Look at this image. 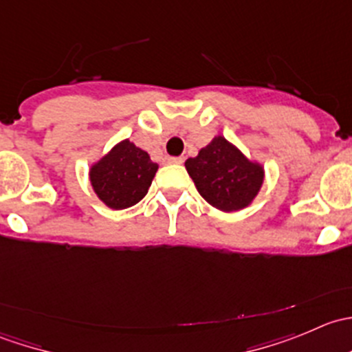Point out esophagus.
<instances>
[{
    "label": "esophagus",
    "instance_id": "obj_1",
    "mask_svg": "<svg viewBox=\"0 0 352 352\" xmlns=\"http://www.w3.org/2000/svg\"><path fill=\"white\" fill-rule=\"evenodd\" d=\"M182 156H166V163H182Z\"/></svg>",
    "mask_w": 352,
    "mask_h": 352
}]
</instances>
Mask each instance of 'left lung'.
Returning a JSON list of instances; mask_svg holds the SVG:
<instances>
[{
    "label": "left lung",
    "instance_id": "1",
    "mask_svg": "<svg viewBox=\"0 0 352 352\" xmlns=\"http://www.w3.org/2000/svg\"><path fill=\"white\" fill-rule=\"evenodd\" d=\"M186 168L199 194L226 212L250 204L264 180L262 166L248 162L223 136L214 138L196 158L187 160Z\"/></svg>",
    "mask_w": 352,
    "mask_h": 352
}]
</instances>
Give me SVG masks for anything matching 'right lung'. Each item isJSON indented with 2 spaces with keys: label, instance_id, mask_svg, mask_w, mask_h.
Here are the masks:
<instances>
[{
  "label": "right lung",
  "instance_id": "obj_1",
  "mask_svg": "<svg viewBox=\"0 0 352 352\" xmlns=\"http://www.w3.org/2000/svg\"><path fill=\"white\" fill-rule=\"evenodd\" d=\"M156 170L158 165L150 155L126 140L91 166L90 180L102 202L112 209H126L146 196Z\"/></svg>",
  "mask_w": 352,
  "mask_h": 352
}]
</instances>
